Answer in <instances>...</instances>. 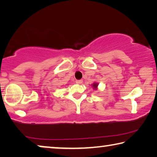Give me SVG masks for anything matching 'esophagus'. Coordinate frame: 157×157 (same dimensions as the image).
I'll use <instances>...</instances> for the list:
<instances>
[{
	"instance_id": "esophagus-1",
	"label": "esophagus",
	"mask_w": 157,
	"mask_h": 157,
	"mask_svg": "<svg viewBox=\"0 0 157 157\" xmlns=\"http://www.w3.org/2000/svg\"><path fill=\"white\" fill-rule=\"evenodd\" d=\"M82 82H83V81L82 80H76V83L77 84H81V83H82Z\"/></svg>"
}]
</instances>
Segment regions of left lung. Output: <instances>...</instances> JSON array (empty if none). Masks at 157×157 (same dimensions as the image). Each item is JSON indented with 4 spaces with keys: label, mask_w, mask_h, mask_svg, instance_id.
I'll return each mask as SVG.
<instances>
[{
    "label": "left lung",
    "mask_w": 157,
    "mask_h": 157,
    "mask_svg": "<svg viewBox=\"0 0 157 157\" xmlns=\"http://www.w3.org/2000/svg\"><path fill=\"white\" fill-rule=\"evenodd\" d=\"M93 86V88H97V86H98V83H94Z\"/></svg>",
    "instance_id": "8db88e82"
}]
</instances>
